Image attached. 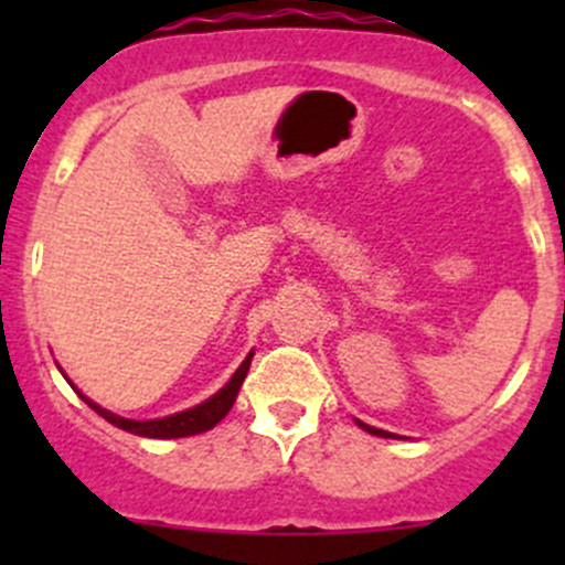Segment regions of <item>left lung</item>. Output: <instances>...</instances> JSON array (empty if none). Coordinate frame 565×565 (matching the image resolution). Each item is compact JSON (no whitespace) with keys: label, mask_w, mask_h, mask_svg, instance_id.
Here are the masks:
<instances>
[{"label":"left lung","mask_w":565,"mask_h":565,"mask_svg":"<svg viewBox=\"0 0 565 565\" xmlns=\"http://www.w3.org/2000/svg\"><path fill=\"white\" fill-rule=\"evenodd\" d=\"M358 426H361L363 431H369V435H377V437H398V435H391V431H385V429H377V426H369V424H363V420H355Z\"/></svg>","instance_id":"1"}]
</instances>
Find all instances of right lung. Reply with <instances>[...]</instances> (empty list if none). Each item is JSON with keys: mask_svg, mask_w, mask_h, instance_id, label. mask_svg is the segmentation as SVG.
I'll return each instance as SVG.
<instances>
[{"mask_svg": "<svg viewBox=\"0 0 565 565\" xmlns=\"http://www.w3.org/2000/svg\"><path fill=\"white\" fill-rule=\"evenodd\" d=\"M250 358H254V350L248 352L246 361L237 366V372L232 374L230 383L224 385L218 393H213L210 398H204L202 404H196V407L191 409H182V413H174V415H167V418H152V420H134V418H122V415L111 413V409L100 407L98 402H93L89 396H84L82 391L76 388V385L71 383V388L82 396L84 404H89V407L95 409V413L100 415V418H106L108 424H114L117 429H125L130 431V435H139V437H152V440H174V437H191V435H202V431L213 429L215 424H218L221 418H224L226 413L232 409V404H235L237 393H241V385L243 380H246L248 369H250ZM62 372V369H60ZM65 374V372H62Z\"/></svg>", "mask_w": 565, "mask_h": 565, "instance_id": "add662e5", "label": "right lung"}]
</instances>
